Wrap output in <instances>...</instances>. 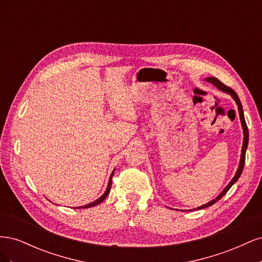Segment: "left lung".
Listing matches in <instances>:
<instances>
[{"label":"left lung","instance_id":"1","mask_svg":"<svg viewBox=\"0 0 262 262\" xmlns=\"http://www.w3.org/2000/svg\"><path fill=\"white\" fill-rule=\"evenodd\" d=\"M207 81H208V82H210V83H212L213 85H215L220 91H222V92H225V93H227V94H229V95H232V97H233V98H234V100L236 101L237 106H238L239 118H241V122H242V126H243V130H244V142H243V148H242V155H241L239 166H238V169H237V171H236V173H235L234 178H233V179L231 180V182H229V184L225 187V189L223 190V191H222V192L217 195L216 199H214V200L210 201L209 203H207V204H203V205H201V207L196 208L198 210H201V209H204V208L211 207L212 204H214L215 202H217V201L221 199V198L223 196V195L228 191L229 189H231V187L235 184V182H236L237 180H238V178L241 177L242 172H243V169H244L245 158H246V149H247V146H248V140H249V132H248L247 124H246V121H245L244 112H243V106H242V102H241V100H239L238 95H237V94H236V93L231 89V87H228V86L224 85V84L222 83L221 81H219L216 77H208V78H207Z\"/></svg>","mask_w":262,"mask_h":262}]
</instances>
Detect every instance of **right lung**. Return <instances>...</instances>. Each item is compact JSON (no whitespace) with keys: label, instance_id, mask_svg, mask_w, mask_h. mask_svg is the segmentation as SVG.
Wrapping results in <instances>:
<instances>
[{"label":"right lung","instance_id":"1","mask_svg":"<svg viewBox=\"0 0 262 262\" xmlns=\"http://www.w3.org/2000/svg\"><path fill=\"white\" fill-rule=\"evenodd\" d=\"M113 175H114V172L112 173V177H110V179H109V182H108V187H107V189H106V191H105V193L102 194L99 199H97L96 201H94V202H92V203H90V204H86V205H84V207H80V208H77V209H81V208H83V209H86V208H91V207H95V205H97V204H99V203H101L102 201H104L105 199H106V196L109 194V192H110V187H112V181H113Z\"/></svg>","mask_w":262,"mask_h":262}]
</instances>
